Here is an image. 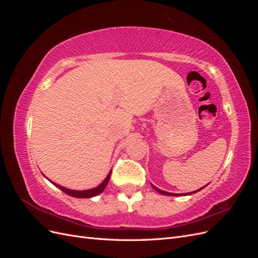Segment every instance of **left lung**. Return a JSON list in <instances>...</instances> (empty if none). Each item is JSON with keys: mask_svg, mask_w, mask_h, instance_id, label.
Listing matches in <instances>:
<instances>
[{"mask_svg": "<svg viewBox=\"0 0 258 258\" xmlns=\"http://www.w3.org/2000/svg\"><path fill=\"white\" fill-rule=\"evenodd\" d=\"M152 186H153V188H154L156 191L161 194V195H167V196H186V195H190V194H194V192H197V191L201 190L202 188H205V187H202V188H200V189H198V190H195V191H191V192H186V194H172V192H168V191H165V190H161V189L157 188V187H155L154 185H152Z\"/></svg>", "mask_w": 258, "mask_h": 258, "instance_id": "obj_1", "label": "left lung"}]
</instances>
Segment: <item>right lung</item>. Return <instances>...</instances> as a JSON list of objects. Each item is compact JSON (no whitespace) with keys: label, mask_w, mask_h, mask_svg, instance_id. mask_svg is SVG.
<instances>
[{"label":"right lung","mask_w":258,"mask_h":258,"mask_svg":"<svg viewBox=\"0 0 258 258\" xmlns=\"http://www.w3.org/2000/svg\"><path fill=\"white\" fill-rule=\"evenodd\" d=\"M111 173H112V171H110V173L107 174V176L105 177L104 181L101 183L98 187H95V188L87 189V190H73V189L66 188V187L60 186V185L53 183V182H51V183L53 185H56L59 189H61L62 191L70 195V196H72V197H75V198H91V197L97 196V195L101 194V192L104 190V188H105L107 183H108V179H110V177H111Z\"/></svg>","instance_id":"add662e5"}]
</instances>
